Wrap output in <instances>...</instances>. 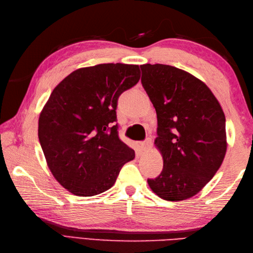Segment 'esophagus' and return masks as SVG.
I'll use <instances>...</instances> for the list:
<instances>
[{
	"mask_svg": "<svg viewBox=\"0 0 253 253\" xmlns=\"http://www.w3.org/2000/svg\"><path fill=\"white\" fill-rule=\"evenodd\" d=\"M151 143L152 142H151V139H150V138H148L146 141L140 142V148H141L142 151H147V150L151 148Z\"/></svg>",
	"mask_w": 253,
	"mask_h": 253,
	"instance_id": "34e87169",
	"label": "esophagus"
}]
</instances>
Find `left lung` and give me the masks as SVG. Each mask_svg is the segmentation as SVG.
<instances>
[{
	"label": "left lung",
	"instance_id": "left-lung-1",
	"mask_svg": "<svg viewBox=\"0 0 253 253\" xmlns=\"http://www.w3.org/2000/svg\"><path fill=\"white\" fill-rule=\"evenodd\" d=\"M140 67L158 116L154 144L163 158L162 173L148 184L164 200H186L201 191L223 163L224 112L208 85L190 73L163 64Z\"/></svg>",
	"mask_w": 253,
	"mask_h": 253
}]
</instances>
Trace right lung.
<instances>
[{"label":"right lung","mask_w":253,"mask_h":253,"mask_svg":"<svg viewBox=\"0 0 253 253\" xmlns=\"http://www.w3.org/2000/svg\"><path fill=\"white\" fill-rule=\"evenodd\" d=\"M139 79L138 65L99 64L76 69L52 91L38 136L51 173L73 195L110 189L123 165L135 159L114 123L118 96Z\"/></svg>","instance_id":"add662e5"}]
</instances>
